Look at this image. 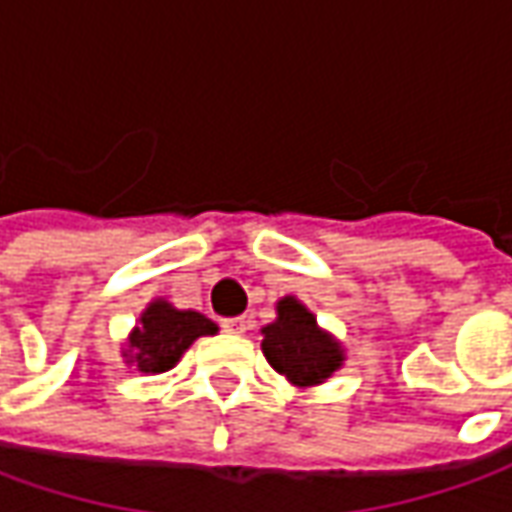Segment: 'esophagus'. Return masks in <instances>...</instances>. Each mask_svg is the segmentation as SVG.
Wrapping results in <instances>:
<instances>
[{"label":"esophagus","mask_w":512,"mask_h":512,"mask_svg":"<svg viewBox=\"0 0 512 512\" xmlns=\"http://www.w3.org/2000/svg\"><path fill=\"white\" fill-rule=\"evenodd\" d=\"M221 328L229 331V334H243L246 331V320L243 317H226V320H221Z\"/></svg>","instance_id":"obj_1"}]
</instances>
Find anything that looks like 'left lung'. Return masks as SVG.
<instances>
[{"label": "left lung", "mask_w": 512, "mask_h": 512, "mask_svg": "<svg viewBox=\"0 0 512 512\" xmlns=\"http://www.w3.org/2000/svg\"><path fill=\"white\" fill-rule=\"evenodd\" d=\"M263 354L274 371L294 385H317L343 365V351L303 303L283 297L277 303V320L263 328Z\"/></svg>", "instance_id": "obj_1"}]
</instances>
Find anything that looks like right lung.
<instances>
[{"instance_id":"right-lung-1","label":"right lung","mask_w":512,"mask_h":512,"mask_svg":"<svg viewBox=\"0 0 512 512\" xmlns=\"http://www.w3.org/2000/svg\"><path fill=\"white\" fill-rule=\"evenodd\" d=\"M215 331L218 326L198 311H178L164 300H155L150 309L141 314V323L130 337L127 357L138 365V371L161 374L181 360V354L198 337L215 334Z\"/></svg>"}]
</instances>
